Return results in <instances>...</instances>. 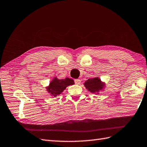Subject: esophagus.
Instances as JSON below:
<instances>
[{
    "mask_svg": "<svg viewBox=\"0 0 147 147\" xmlns=\"http://www.w3.org/2000/svg\"><path fill=\"white\" fill-rule=\"evenodd\" d=\"M74 83L76 84H80L81 83V80L79 79H76L74 80Z\"/></svg>",
    "mask_w": 147,
    "mask_h": 147,
    "instance_id": "esophagus-1",
    "label": "esophagus"
}]
</instances>
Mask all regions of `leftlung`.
I'll return each mask as SVG.
<instances>
[{
	"label": "left lung",
	"mask_w": 147,
	"mask_h": 147,
	"mask_svg": "<svg viewBox=\"0 0 147 147\" xmlns=\"http://www.w3.org/2000/svg\"><path fill=\"white\" fill-rule=\"evenodd\" d=\"M84 85L85 87L92 93H96L100 90H101L103 87L101 80L98 78L88 79V80L84 83Z\"/></svg>",
	"instance_id": "8db88e82"
}]
</instances>
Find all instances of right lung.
Returning a JSON list of instances; mask_svg holds the SVG:
<instances>
[{"label":"right lung","mask_w":147,"mask_h":147,"mask_svg":"<svg viewBox=\"0 0 147 147\" xmlns=\"http://www.w3.org/2000/svg\"><path fill=\"white\" fill-rule=\"evenodd\" d=\"M74 84V81L68 78L64 80H57L56 78L50 83L48 88V91L50 92L51 94L56 96V95H58L62 93L67 86Z\"/></svg>","instance_id":"1"}]
</instances>
